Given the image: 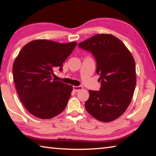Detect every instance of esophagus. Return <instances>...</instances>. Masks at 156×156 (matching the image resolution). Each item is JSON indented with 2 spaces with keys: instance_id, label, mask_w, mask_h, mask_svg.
Returning <instances> with one entry per match:
<instances>
[{
  "instance_id": "obj_1",
  "label": "esophagus",
  "mask_w": 156,
  "mask_h": 156,
  "mask_svg": "<svg viewBox=\"0 0 156 156\" xmlns=\"http://www.w3.org/2000/svg\"><path fill=\"white\" fill-rule=\"evenodd\" d=\"M82 89H83V87L80 86H73V90L76 92L80 91V90H82Z\"/></svg>"
}]
</instances>
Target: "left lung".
<instances>
[{"label":"left lung","instance_id":"1","mask_svg":"<svg viewBox=\"0 0 156 156\" xmlns=\"http://www.w3.org/2000/svg\"><path fill=\"white\" fill-rule=\"evenodd\" d=\"M96 60L100 91L89 90L84 107L89 114L109 122L122 115L133 97L136 84L135 60L122 41L112 34H96L78 44Z\"/></svg>","mask_w":156,"mask_h":156}]
</instances>
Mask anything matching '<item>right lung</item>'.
I'll use <instances>...</instances> for the list:
<instances>
[{"label":"right lung","mask_w":156,"mask_h":156,"mask_svg":"<svg viewBox=\"0 0 156 156\" xmlns=\"http://www.w3.org/2000/svg\"><path fill=\"white\" fill-rule=\"evenodd\" d=\"M76 44L36 40L20 50L13 65V75L20 101L31 114L49 119L65 109L73 87L52 80L51 76L54 69L61 72Z\"/></svg>","instance_id":"right-lung-1"}]
</instances>
